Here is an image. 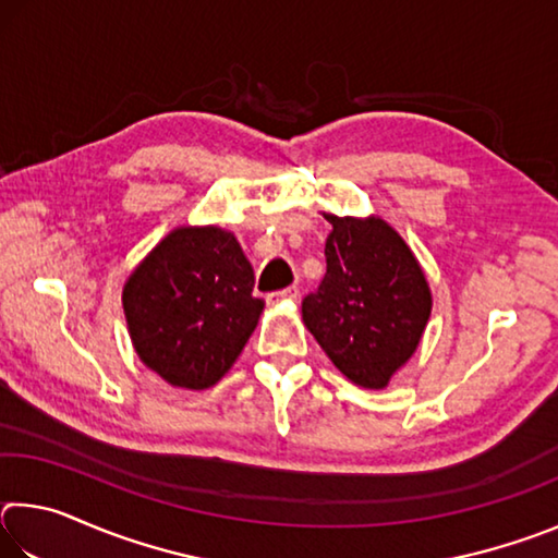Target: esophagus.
Returning a JSON list of instances; mask_svg holds the SVG:
<instances>
[{
	"label": "esophagus",
	"instance_id": "1",
	"mask_svg": "<svg viewBox=\"0 0 558 558\" xmlns=\"http://www.w3.org/2000/svg\"><path fill=\"white\" fill-rule=\"evenodd\" d=\"M300 290L292 286V288H286V290H278L272 292V295H268V302H282V300H298Z\"/></svg>",
	"mask_w": 558,
	"mask_h": 558
}]
</instances>
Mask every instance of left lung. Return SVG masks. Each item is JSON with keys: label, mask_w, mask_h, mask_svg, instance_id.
<instances>
[{"label": "left lung", "mask_w": 558, "mask_h": 558, "mask_svg": "<svg viewBox=\"0 0 558 558\" xmlns=\"http://www.w3.org/2000/svg\"><path fill=\"white\" fill-rule=\"evenodd\" d=\"M327 272L302 300V323L349 381L386 389L428 325V280L396 229L379 216L325 214Z\"/></svg>", "instance_id": "8db88e82"}]
</instances>
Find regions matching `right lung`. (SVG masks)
Returning <instances> with one entry per match:
<instances>
[{
	"instance_id": "right-lung-1",
	"label": "right lung",
	"mask_w": 558,
	"mask_h": 558,
	"mask_svg": "<svg viewBox=\"0 0 558 558\" xmlns=\"http://www.w3.org/2000/svg\"><path fill=\"white\" fill-rule=\"evenodd\" d=\"M231 231L179 226L130 272L122 288L132 347L179 389H209L256 329L263 300Z\"/></svg>"
}]
</instances>
